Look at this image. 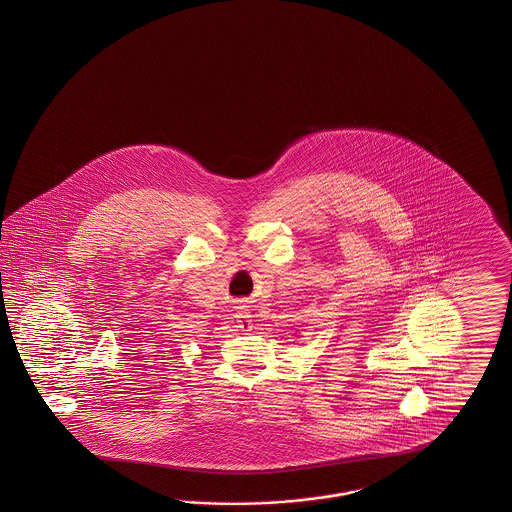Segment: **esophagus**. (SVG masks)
Here are the masks:
<instances>
[{"label":"esophagus","mask_w":512,"mask_h":512,"mask_svg":"<svg viewBox=\"0 0 512 512\" xmlns=\"http://www.w3.org/2000/svg\"><path fill=\"white\" fill-rule=\"evenodd\" d=\"M236 309H238V313H236V322H238V327H240L241 331H251L252 320L251 315H249L247 305H238Z\"/></svg>","instance_id":"1"}]
</instances>
